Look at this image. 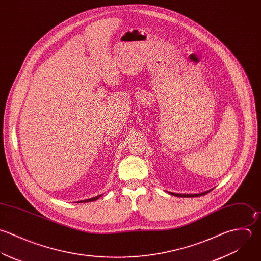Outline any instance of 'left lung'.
I'll return each instance as SVG.
<instances>
[{
    "label": "left lung",
    "mask_w": 261,
    "mask_h": 261,
    "mask_svg": "<svg viewBox=\"0 0 261 261\" xmlns=\"http://www.w3.org/2000/svg\"><path fill=\"white\" fill-rule=\"evenodd\" d=\"M211 190L208 191H205V192H201V193H196V194H180V193H173V192H170L172 195H176V196H179V197H196V196H201V195H204L206 193H208Z\"/></svg>",
    "instance_id": "obj_1"
}]
</instances>
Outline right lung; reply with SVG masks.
I'll use <instances>...</instances> for the list:
<instances>
[{
    "label": "right lung",
    "mask_w": 261,
    "mask_h": 261,
    "mask_svg": "<svg viewBox=\"0 0 261 261\" xmlns=\"http://www.w3.org/2000/svg\"><path fill=\"white\" fill-rule=\"evenodd\" d=\"M101 195H98V196H95V197H92V198H89V199H85V200H81L80 202H89V201H94V200H97Z\"/></svg>",
    "instance_id": "right-lung-1"
}]
</instances>
